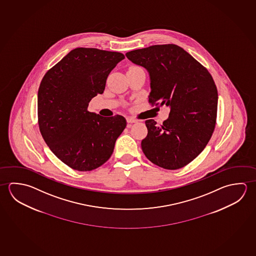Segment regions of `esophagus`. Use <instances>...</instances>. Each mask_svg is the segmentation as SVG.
<instances>
[{
    "label": "esophagus",
    "mask_w": 256,
    "mask_h": 256,
    "mask_svg": "<svg viewBox=\"0 0 256 256\" xmlns=\"http://www.w3.org/2000/svg\"><path fill=\"white\" fill-rule=\"evenodd\" d=\"M126 120H127V122H128V124H134V122H138V120H136V119H134V117H127V119H126Z\"/></svg>",
    "instance_id": "34e87169"
}]
</instances>
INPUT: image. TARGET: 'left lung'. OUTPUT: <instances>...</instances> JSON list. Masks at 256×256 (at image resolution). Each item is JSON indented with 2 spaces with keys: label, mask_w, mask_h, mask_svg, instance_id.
I'll use <instances>...</instances> for the list:
<instances>
[{
  "label": "left lung",
  "mask_w": 256,
  "mask_h": 256,
  "mask_svg": "<svg viewBox=\"0 0 256 256\" xmlns=\"http://www.w3.org/2000/svg\"><path fill=\"white\" fill-rule=\"evenodd\" d=\"M150 78L148 101L170 108L163 124L145 122L142 148L148 160L165 169L181 168L208 144L217 117L218 90L208 70L176 44H155L126 52Z\"/></svg>",
  "instance_id": "obj_1"
}]
</instances>
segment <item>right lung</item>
I'll return each mask as SVG.
<instances>
[{"label": "right lung", "instance_id": "1", "mask_svg": "<svg viewBox=\"0 0 256 256\" xmlns=\"http://www.w3.org/2000/svg\"><path fill=\"white\" fill-rule=\"evenodd\" d=\"M124 56L75 48L44 74L38 94L39 130L56 156L70 168L91 171L108 160L126 127L122 116L91 113L88 103L104 90L111 70Z\"/></svg>", "mask_w": 256, "mask_h": 256}]
</instances>
